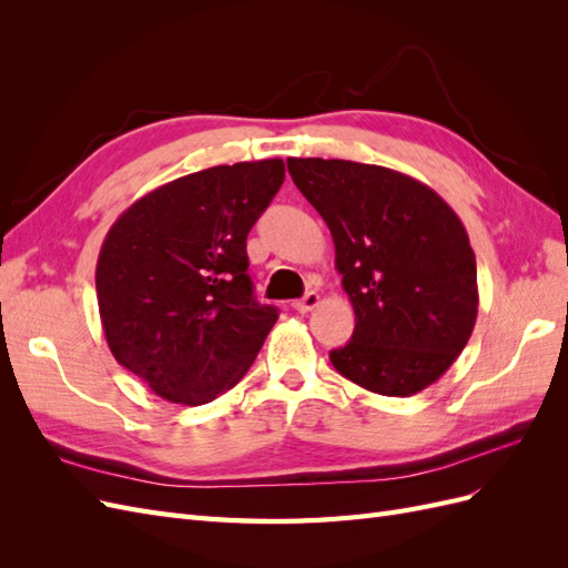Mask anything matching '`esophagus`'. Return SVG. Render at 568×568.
<instances>
[{
	"label": "esophagus",
	"mask_w": 568,
	"mask_h": 568,
	"mask_svg": "<svg viewBox=\"0 0 568 568\" xmlns=\"http://www.w3.org/2000/svg\"><path fill=\"white\" fill-rule=\"evenodd\" d=\"M317 305H320V294H315V291H307L303 298L294 301V311L296 313H311V311H315Z\"/></svg>",
	"instance_id": "1"
}]
</instances>
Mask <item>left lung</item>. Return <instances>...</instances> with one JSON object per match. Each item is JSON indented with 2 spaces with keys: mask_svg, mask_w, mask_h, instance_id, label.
Instances as JSON below:
<instances>
[{
  "mask_svg": "<svg viewBox=\"0 0 568 568\" xmlns=\"http://www.w3.org/2000/svg\"><path fill=\"white\" fill-rule=\"evenodd\" d=\"M288 175L329 227L355 329L329 353L338 374L407 398L448 372L478 313L476 257L457 213L398 170L288 159Z\"/></svg>",
  "mask_w": 568,
  "mask_h": 568,
  "instance_id": "8db88e82",
  "label": "left lung"
}]
</instances>
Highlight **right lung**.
Masks as SVG:
<instances>
[{
	"label": "right lung",
	"mask_w": 568,
	"mask_h": 568,
	"mask_svg": "<svg viewBox=\"0 0 568 568\" xmlns=\"http://www.w3.org/2000/svg\"><path fill=\"white\" fill-rule=\"evenodd\" d=\"M284 161L215 165L153 189L120 215L97 261V301L120 365L180 405L242 382L280 317L248 277L246 236Z\"/></svg>",
	"instance_id": "1"
}]
</instances>
